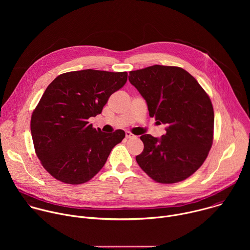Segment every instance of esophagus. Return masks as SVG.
I'll return each instance as SVG.
<instances>
[{"instance_id": "1", "label": "esophagus", "mask_w": 250, "mask_h": 250, "mask_svg": "<svg viewBox=\"0 0 250 250\" xmlns=\"http://www.w3.org/2000/svg\"><path fill=\"white\" fill-rule=\"evenodd\" d=\"M125 137L126 138H133L134 135L131 132H129V131H125Z\"/></svg>"}]
</instances>
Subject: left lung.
Segmentation results:
<instances>
[{"label":"left lung","mask_w":250,"mask_h":250,"mask_svg":"<svg viewBox=\"0 0 250 250\" xmlns=\"http://www.w3.org/2000/svg\"><path fill=\"white\" fill-rule=\"evenodd\" d=\"M128 80L147 104L149 117L166 125L161 137L144 134L136 162L158 183L185 180L206 160L212 144V104L186 70L153 65L130 71Z\"/></svg>","instance_id":"8db88e82"}]
</instances>
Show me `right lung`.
Returning <instances> with one entry per match:
<instances>
[{"mask_svg": "<svg viewBox=\"0 0 250 250\" xmlns=\"http://www.w3.org/2000/svg\"><path fill=\"white\" fill-rule=\"evenodd\" d=\"M126 80V72L86 69L61 74L48 85L32 113L30 130L39 159L55 179L72 185L89 181L124 139V130L103 132L89 119L102 113Z\"/></svg>", "mask_w": 250, "mask_h": 250, "instance_id": "add662e5", "label": "right lung"}]
</instances>
